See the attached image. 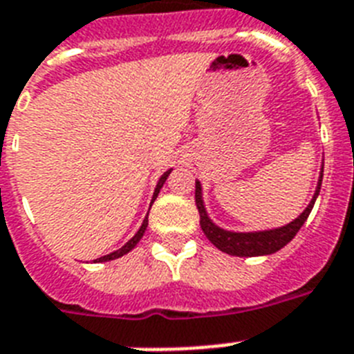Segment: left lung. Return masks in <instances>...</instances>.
<instances>
[{"label":"left lung","instance_id":"obj_1","mask_svg":"<svg viewBox=\"0 0 354 354\" xmlns=\"http://www.w3.org/2000/svg\"><path fill=\"white\" fill-rule=\"evenodd\" d=\"M324 176V162L320 167V176L315 194L311 198L310 205L306 207L304 212L301 216H297L293 221H290L284 227L270 228V230H255V232H234V230H225V228L218 227L212 219L209 218L207 209L203 203V191H201L200 180H196V207L200 212V225L203 234L207 236L210 243H212L218 250L225 252L228 255H236V257H257V255H270L281 250L283 246L292 241L295 234L301 230L304 221L310 216L311 209H313L317 196L320 192V185H322Z\"/></svg>","mask_w":354,"mask_h":354}]
</instances>
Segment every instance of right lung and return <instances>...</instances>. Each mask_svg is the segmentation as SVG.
<instances>
[{
	"mask_svg": "<svg viewBox=\"0 0 354 354\" xmlns=\"http://www.w3.org/2000/svg\"><path fill=\"white\" fill-rule=\"evenodd\" d=\"M171 171H172V169H169V171H165V172H163V174H162V176H160L158 183H156V189H154V192H153V200H151V203H154V200H156V196H158L160 189H162L163 183H165V180H167V178H169V174H171ZM147 223H149V221H147V216H145V219H144V221H142V227L138 228V232H136L135 236H133L131 239H129V241L126 243V245L122 246V248H118V250L111 252V254L102 255V257H99V259L95 261V263H106V261L118 259V257H122V255H126L127 252H131L133 248H135V246H136V243L140 241L142 236H144L145 228H147Z\"/></svg>",
	"mask_w": 354,
	"mask_h": 354,
	"instance_id": "right-lung-1",
	"label": "right lung"
}]
</instances>
